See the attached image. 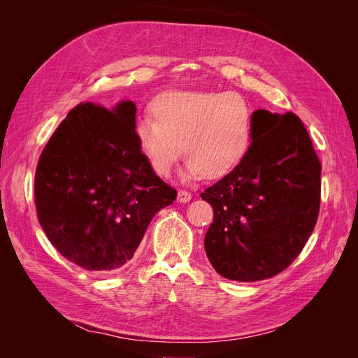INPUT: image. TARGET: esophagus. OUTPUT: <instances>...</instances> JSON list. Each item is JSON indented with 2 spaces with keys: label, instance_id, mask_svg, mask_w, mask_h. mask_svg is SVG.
<instances>
[{
  "label": "esophagus",
  "instance_id": "obj_1",
  "mask_svg": "<svg viewBox=\"0 0 358 358\" xmlns=\"http://www.w3.org/2000/svg\"><path fill=\"white\" fill-rule=\"evenodd\" d=\"M191 199H192V196H191V192H188V191L180 189L178 192V201L179 203H188Z\"/></svg>",
  "mask_w": 358,
  "mask_h": 358
}]
</instances>
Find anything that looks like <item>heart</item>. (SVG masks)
Wrapping results in <instances>:
<instances>
[{
  "mask_svg": "<svg viewBox=\"0 0 358 358\" xmlns=\"http://www.w3.org/2000/svg\"><path fill=\"white\" fill-rule=\"evenodd\" d=\"M150 110L156 119L137 121L134 136L159 176H169L185 152L183 178L220 179L239 166L251 148L254 116L239 94L167 91Z\"/></svg>",
  "mask_w": 358,
  "mask_h": 358,
  "instance_id": "obj_1",
  "label": "heart"
}]
</instances>
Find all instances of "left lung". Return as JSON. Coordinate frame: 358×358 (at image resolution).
<instances>
[{"mask_svg": "<svg viewBox=\"0 0 358 358\" xmlns=\"http://www.w3.org/2000/svg\"><path fill=\"white\" fill-rule=\"evenodd\" d=\"M252 143L231 173L201 192L213 209L204 236L221 276L255 282L285 270L318 220L321 164L294 113L255 110Z\"/></svg>", "mask_w": 358, "mask_h": 358, "instance_id": "obj_1", "label": "left lung"}]
</instances>
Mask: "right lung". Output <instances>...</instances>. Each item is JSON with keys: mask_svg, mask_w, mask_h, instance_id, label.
I'll return each mask as SVG.
<instances>
[{"mask_svg": "<svg viewBox=\"0 0 358 358\" xmlns=\"http://www.w3.org/2000/svg\"><path fill=\"white\" fill-rule=\"evenodd\" d=\"M136 112L129 100L112 109L80 103L38 159V222L50 243L86 270L127 266L155 213L176 200L137 145Z\"/></svg>", "mask_w": 358, "mask_h": 358, "instance_id": "right-lung-1", "label": "right lung"}]
</instances>
